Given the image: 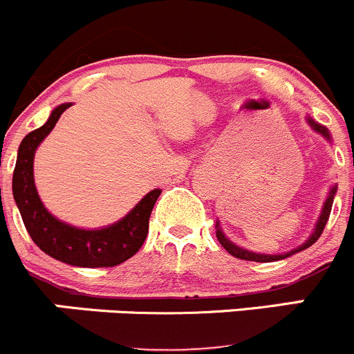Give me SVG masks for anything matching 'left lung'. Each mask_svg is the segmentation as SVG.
I'll return each instance as SVG.
<instances>
[{
  "instance_id": "1",
  "label": "left lung",
  "mask_w": 354,
  "mask_h": 354,
  "mask_svg": "<svg viewBox=\"0 0 354 354\" xmlns=\"http://www.w3.org/2000/svg\"><path fill=\"white\" fill-rule=\"evenodd\" d=\"M308 124L311 125V129H313V131H317L318 134L324 136V138L327 139V141H330V134H328V131L324 127V125L317 124V122H315L313 118H310V117H308ZM335 191H337V185H334V187H330V192H328L327 199H325V203H324V208H322L320 216H318L317 225H315L313 232H311V236L308 237V241H304V243L301 244V246H297L296 250H291V251H289V253H282V254H261V253H253V251H250V250H244V248L237 246V244H234L232 241L227 239L225 234H223L222 229H220V223H218V222H216V239H218V243L222 244L223 248H225L227 253H230V254H232V257L239 258V260L260 261V263H268V261L284 260V258L291 257V254H295V253H299V251L306 250V248H310L311 244L317 243V239L322 236V232H324L325 225H327L328 215H330V209H332V203H334Z\"/></svg>"
}]
</instances>
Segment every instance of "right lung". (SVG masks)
Wrapping results in <instances>:
<instances>
[{
  "mask_svg": "<svg viewBox=\"0 0 354 354\" xmlns=\"http://www.w3.org/2000/svg\"><path fill=\"white\" fill-rule=\"evenodd\" d=\"M68 106L72 103L59 104L43 127L22 139L13 170V198L29 236L51 258L73 267H115L141 250L148 236L149 215L162 189H153L124 218L103 229H79L51 215L34 184V155Z\"/></svg>",
  "mask_w": 354,
  "mask_h": 354,
  "instance_id": "obj_1",
  "label": "right lung"
}]
</instances>
